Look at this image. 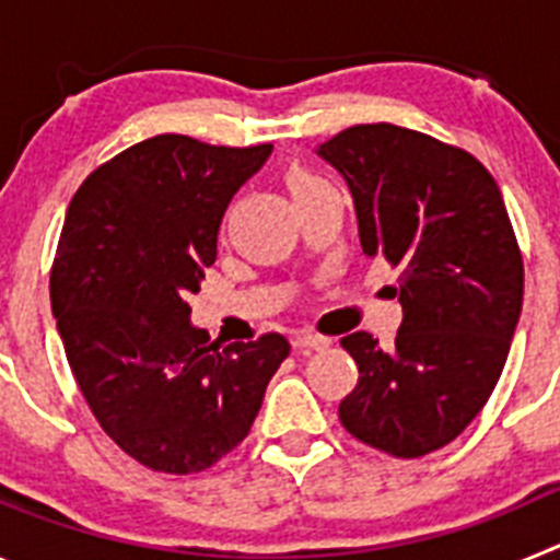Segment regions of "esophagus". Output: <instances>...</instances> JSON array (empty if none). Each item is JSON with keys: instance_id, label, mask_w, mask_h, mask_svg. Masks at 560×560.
I'll return each instance as SVG.
<instances>
[{"instance_id": "esophagus-1", "label": "esophagus", "mask_w": 560, "mask_h": 560, "mask_svg": "<svg viewBox=\"0 0 560 560\" xmlns=\"http://www.w3.org/2000/svg\"><path fill=\"white\" fill-rule=\"evenodd\" d=\"M291 345H294L296 350H325L330 345V339H325V336L308 334V330H300V334L291 336Z\"/></svg>"}]
</instances>
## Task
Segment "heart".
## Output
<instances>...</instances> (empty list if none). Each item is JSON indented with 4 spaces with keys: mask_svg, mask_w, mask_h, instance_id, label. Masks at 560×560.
<instances>
[{
    "mask_svg": "<svg viewBox=\"0 0 560 560\" xmlns=\"http://www.w3.org/2000/svg\"><path fill=\"white\" fill-rule=\"evenodd\" d=\"M323 185L325 182L319 179V176H314L311 171H305V167H291L289 171V187L294 199H300V196H305V192L316 190V187H323Z\"/></svg>",
    "mask_w": 560,
    "mask_h": 560,
    "instance_id": "obj_1",
    "label": "heart"
}]
</instances>
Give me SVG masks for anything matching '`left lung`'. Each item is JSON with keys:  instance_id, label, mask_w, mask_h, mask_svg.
I'll use <instances>...</instances> for the list:
<instances>
[{"instance_id": "left-lung-1", "label": "left lung", "mask_w": 560, "mask_h": 560, "mask_svg": "<svg viewBox=\"0 0 560 560\" xmlns=\"http://www.w3.org/2000/svg\"><path fill=\"white\" fill-rule=\"evenodd\" d=\"M316 153L353 192L364 255L398 269L404 308L393 350L364 330L341 339L359 364L341 427L393 457H423L491 398L522 314L502 192L468 151L389 122L345 128Z\"/></svg>"}]
</instances>
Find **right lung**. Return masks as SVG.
<instances>
[{"mask_svg":"<svg viewBox=\"0 0 560 560\" xmlns=\"http://www.w3.org/2000/svg\"><path fill=\"white\" fill-rule=\"evenodd\" d=\"M271 145L160 133L86 176L67 210L49 300L103 432L162 474H199L249 434L289 341L221 348L190 325L226 205Z\"/></svg>","mask_w":560,"mask_h":560,"instance_id":"1","label":"right lung"}]
</instances>
